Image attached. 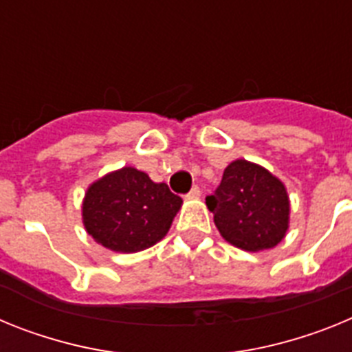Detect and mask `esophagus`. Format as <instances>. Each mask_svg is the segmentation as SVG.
Listing matches in <instances>:
<instances>
[{"label": "esophagus", "instance_id": "1", "mask_svg": "<svg viewBox=\"0 0 352 352\" xmlns=\"http://www.w3.org/2000/svg\"><path fill=\"white\" fill-rule=\"evenodd\" d=\"M199 195H201V188H199V186L195 185V186H192L190 192L186 194V197H188V199H197Z\"/></svg>", "mask_w": 352, "mask_h": 352}]
</instances>
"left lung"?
<instances>
[{
    "instance_id": "left-lung-1",
    "label": "left lung",
    "mask_w": 352,
    "mask_h": 352,
    "mask_svg": "<svg viewBox=\"0 0 352 352\" xmlns=\"http://www.w3.org/2000/svg\"><path fill=\"white\" fill-rule=\"evenodd\" d=\"M214 226L226 241L247 252L268 250L289 229V195L268 169L239 160L226 167L219 188L206 197Z\"/></svg>"
}]
</instances>
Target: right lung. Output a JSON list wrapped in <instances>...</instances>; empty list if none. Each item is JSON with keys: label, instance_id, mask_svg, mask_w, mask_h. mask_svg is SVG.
I'll use <instances>...</instances> for the list:
<instances>
[{"label": "right lung", "instance_id": "add662e5", "mask_svg": "<svg viewBox=\"0 0 352 352\" xmlns=\"http://www.w3.org/2000/svg\"><path fill=\"white\" fill-rule=\"evenodd\" d=\"M182 203L166 183L123 167L89 185L82 201V223L102 247L132 254L153 247L167 234Z\"/></svg>", "mask_w": 352, "mask_h": 352}]
</instances>
